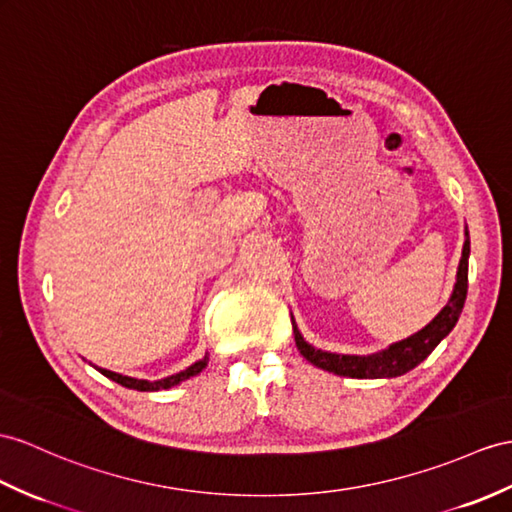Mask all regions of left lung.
Instances as JSON below:
<instances>
[{
	"label": "left lung",
	"instance_id": "1",
	"mask_svg": "<svg viewBox=\"0 0 512 512\" xmlns=\"http://www.w3.org/2000/svg\"><path fill=\"white\" fill-rule=\"evenodd\" d=\"M465 245H463V256H460V265L456 273V284L450 302L443 306V310L436 315L426 328L419 330L417 334L408 336V339L393 343L386 347V350L371 354V356H350V354H332L315 350L313 345L304 341V336L299 334L295 319L293 321V334H295V345L299 354H302L308 363L315 367H321L326 371L336 373V376H347V378H397L404 376L406 371L415 369L421 360H426L436 345H439L447 334L452 332L456 321L463 313L465 299H467V271H469V232L465 230Z\"/></svg>",
	"mask_w": 512,
	"mask_h": 512
}]
</instances>
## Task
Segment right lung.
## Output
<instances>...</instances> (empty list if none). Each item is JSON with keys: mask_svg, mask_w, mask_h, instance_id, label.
<instances>
[{"mask_svg": "<svg viewBox=\"0 0 512 512\" xmlns=\"http://www.w3.org/2000/svg\"><path fill=\"white\" fill-rule=\"evenodd\" d=\"M208 365V356H204L202 360H197L195 365L186 367L184 371L176 373V376H169V378H162V380H156V382H147V380H136V378H128V376H121V373H115V371H108V369H99V373L102 376L110 378L112 382H117L121 386H126V389H134V391H160V389H171V386H176L184 380H189L193 376H197L199 371H202L204 367Z\"/></svg>", "mask_w": 512, "mask_h": 512, "instance_id": "1", "label": "right lung"}]
</instances>
